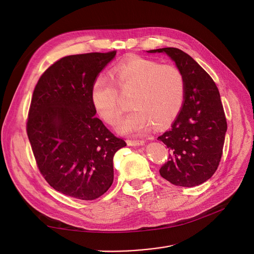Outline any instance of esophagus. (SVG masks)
Segmentation results:
<instances>
[{
	"label": "esophagus",
	"mask_w": 254,
	"mask_h": 254,
	"mask_svg": "<svg viewBox=\"0 0 254 254\" xmlns=\"http://www.w3.org/2000/svg\"><path fill=\"white\" fill-rule=\"evenodd\" d=\"M144 144H145L144 140H127V145L129 146H141Z\"/></svg>",
	"instance_id": "1"
}]
</instances>
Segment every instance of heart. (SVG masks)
Instances as JSON below:
<instances>
[{
  "instance_id": "1",
  "label": "heart",
  "mask_w": 254,
  "mask_h": 254,
  "mask_svg": "<svg viewBox=\"0 0 254 254\" xmlns=\"http://www.w3.org/2000/svg\"><path fill=\"white\" fill-rule=\"evenodd\" d=\"M132 90L129 106L134 107L117 123V129L126 135L147 132L153 123L163 127L174 120L184 101V78L175 65L135 57L120 63L111 77L98 76L90 89L91 103L107 124L113 125L120 113L119 93Z\"/></svg>"
}]
</instances>
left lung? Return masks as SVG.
<instances>
[{"mask_svg":"<svg viewBox=\"0 0 254 254\" xmlns=\"http://www.w3.org/2000/svg\"><path fill=\"white\" fill-rule=\"evenodd\" d=\"M166 53L184 78V101L171 128L157 140L170 148L169 161L159 170L163 178L177 186L192 188L206 182L218 168L228 125L216 84L190 56L174 48Z\"/></svg>","mask_w":254,"mask_h":254,"instance_id":"1","label":"left lung"}]
</instances>
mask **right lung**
Instances as JSON below:
<instances>
[{"instance_id": "add662e5", "label": "right lung", "mask_w": 254, "mask_h": 254, "mask_svg": "<svg viewBox=\"0 0 254 254\" xmlns=\"http://www.w3.org/2000/svg\"><path fill=\"white\" fill-rule=\"evenodd\" d=\"M116 51L64 57L40 77L26 131L38 168L56 190L79 199L98 198L113 183V156L127 146L102 120L90 89Z\"/></svg>"}]
</instances>
